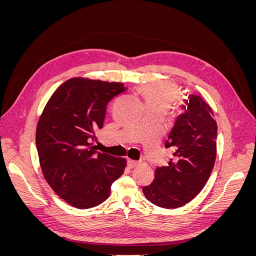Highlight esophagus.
<instances>
[{
  "label": "esophagus",
  "mask_w": 256,
  "mask_h": 256,
  "mask_svg": "<svg viewBox=\"0 0 256 256\" xmlns=\"http://www.w3.org/2000/svg\"><path fill=\"white\" fill-rule=\"evenodd\" d=\"M127 166H128L130 168H136V166H138V161L132 160V159H128V160H127Z\"/></svg>",
  "instance_id": "esophagus-1"
}]
</instances>
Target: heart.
I'll list each match as a JSON object with an SVG mask.
<instances>
[{"label": "heart", "instance_id": "1", "mask_svg": "<svg viewBox=\"0 0 256 256\" xmlns=\"http://www.w3.org/2000/svg\"><path fill=\"white\" fill-rule=\"evenodd\" d=\"M147 106L162 108L166 111L178 98V90L174 84L147 83L141 88Z\"/></svg>", "mask_w": 256, "mask_h": 256}]
</instances>
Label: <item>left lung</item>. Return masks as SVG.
<instances>
[{"mask_svg":"<svg viewBox=\"0 0 256 256\" xmlns=\"http://www.w3.org/2000/svg\"><path fill=\"white\" fill-rule=\"evenodd\" d=\"M166 142L173 150L168 166H158L154 182L143 187L145 198L162 208L189 203L204 188L214 166L216 122L212 108L198 95L184 99Z\"/></svg>","mask_w":256,"mask_h":256,"instance_id":"8db88e82","label":"left lung"}]
</instances>
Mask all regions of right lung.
Listing matches in <instances>:
<instances>
[{"label":"right lung","mask_w":256,"mask_h":256,"mask_svg":"<svg viewBox=\"0 0 256 256\" xmlns=\"http://www.w3.org/2000/svg\"><path fill=\"white\" fill-rule=\"evenodd\" d=\"M125 90L122 83L69 79L53 92L38 120L36 147L44 180L76 208L104 202L126 168L125 158L98 152L92 146L106 104Z\"/></svg>","instance_id":"obj_1"}]
</instances>
